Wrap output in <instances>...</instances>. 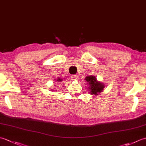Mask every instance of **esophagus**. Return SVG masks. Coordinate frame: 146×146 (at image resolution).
<instances>
[{"instance_id":"obj_1","label":"esophagus","mask_w":146,"mask_h":146,"mask_svg":"<svg viewBox=\"0 0 146 146\" xmlns=\"http://www.w3.org/2000/svg\"><path fill=\"white\" fill-rule=\"evenodd\" d=\"M72 78L73 80H78V76L77 75H72Z\"/></svg>"}]
</instances>
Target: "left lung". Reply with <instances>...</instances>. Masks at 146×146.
Here are the masks:
<instances>
[{"label": "left lung", "mask_w": 146, "mask_h": 146, "mask_svg": "<svg viewBox=\"0 0 146 146\" xmlns=\"http://www.w3.org/2000/svg\"><path fill=\"white\" fill-rule=\"evenodd\" d=\"M86 84L88 86V93L92 95H97L98 94L103 92L105 88V83H102L97 80V78L94 75H90L85 77Z\"/></svg>", "instance_id": "8db88e82"}]
</instances>
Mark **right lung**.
Returning <instances> with one entry per match:
<instances>
[{"label":"right lung","mask_w":146,"mask_h":146,"mask_svg":"<svg viewBox=\"0 0 146 146\" xmlns=\"http://www.w3.org/2000/svg\"><path fill=\"white\" fill-rule=\"evenodd\" d=\"M56 81L58 82L57 83H61L63 81V78H60V77H58V78H57L56 79ZM58 82H59V83H58Z\"/></svg>","instance_id":"add662e5"}]
</instances>
